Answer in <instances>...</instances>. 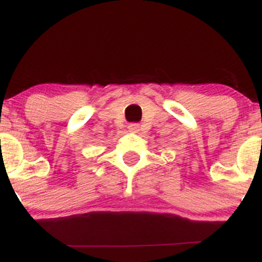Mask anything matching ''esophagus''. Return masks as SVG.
Listing matches in <instances>:
<instances>
[{
    "mask_svg": "<svg viewBox=\"0 0 262 262\" xmlns=\"http://www.w3.org/2000/svg\"><path fill=\"white\" fill-rule=\"evenodd\" d=\"M139 124L138 123H130V124L128 125V129L130 132H133V133H137V132H139Z\"/></svg>",
    "mask_w": 262,
    "mask_h": 262,
    "instance_id": "34e87169",
    "label": "esophagus"
}]
</instances>
